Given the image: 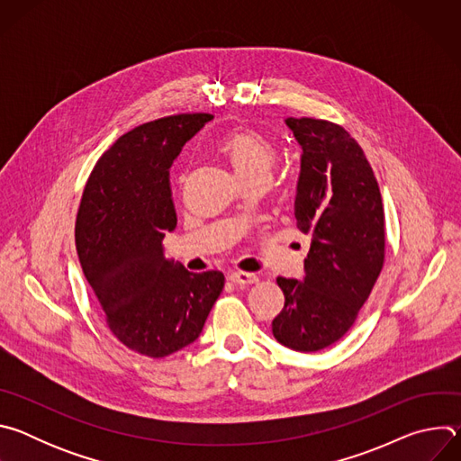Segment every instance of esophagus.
<instances>
[{
  "label": "esophagus",
  "mask_w": 461,
  "mask_h": 461,
  "mask_svg": "<svg viewBox=\"0 0 461 461\" xmlns=\"http://www.w3.org/2000/svg\"><path fill=\"white\" fill-rule=\"evenodd\" d=\"M228 279H230L231 283H235V285H240V286H244V285H253V283L258 281L255 274L240 272V270H239V272H231V274L228 276Z\"/></svg>",
  "instance_id": "esophagus-1"
}]
</instances>
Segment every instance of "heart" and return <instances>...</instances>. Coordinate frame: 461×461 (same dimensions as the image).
<instances>
[{
    "label": "heart",
    "mask_w": 461,
    "mask_h": 461,
    "mask_svg": "<svg viewBox=\"0 0 461 461\" xmlns=\"http://www.w3.org/2000/svg\"><path fill=\"white\" fill-rule=\"evenodd\" d=\"M219 149L228 157L242 180L253 176L268 178L277 160L276 146L265 135H260L258 131L246 127L226 133L219 142Z\"/></svg>",
    "instance_id": "heart-1"
}]
</instances>
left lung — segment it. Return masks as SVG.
<instances>
[{
	"label": "left lung",
	"mask_w": 461,
	"mask_h": 461,
	"mask_svg": "<svg viewBox=\"0 0 461 461\" xmlns=\"http://www.w3.org/2000/svg\"><path fill=\"white\" fill-rule=\"evenodd\" d=\"M303 148L297 228L312 237L304 281L277 277L285 308L276 339L317 352L354 326L384 265V210L375 175L348 131L321 118H286Z\"/></svg>",
	"instance_id": "8db88e82"
}]
</instances>
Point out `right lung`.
<instances>
[{"mask_svg": "<svg viewBox=\"0 0 461 461\" xmlns=\"http://www.w3.org/2000/svg\"><path fill=\"white\" fill-rule=\"evenodd\" d=\"M212 118L182 113L127 131L95 164L77 215V251L105 324L153 359L199 338L224 288L222 272H187L162 251L176 226L169 167Z\"/></svg>", "mask_w": 461, "mask_h": 461, "instance_id": "obj_1", "label": "right lung"}]
</instances>
